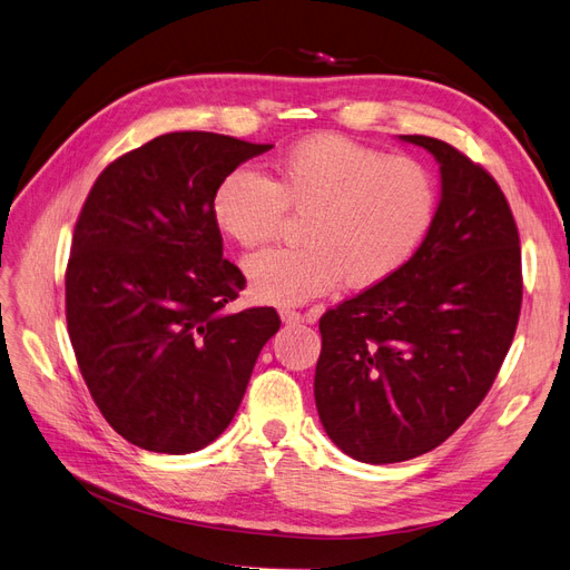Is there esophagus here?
Listing matches in <instances>:
<instances>
[{
    "mask_svg": "<svg viewBox=\"0 0 570 570\" xmlns=\"http://www.w3.org/2000/svg\"><path fill=\"white\" fill-rule=\"evenodd\" d=\"M281 318H283V323H289V325L304 323V314L295 312V308H281Z\"/></svg>",
    "mask_w": 570,
    "mask_h": 570,
    "instance_id": "1",
    "label": "esophagus"
}]
</instances>
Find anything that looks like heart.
<instances>
[{"mask_svg": "<svg viewBox=\"0 0 570 570\" xmlns=\"http://www.w3.org/2000/svg\"><path fill=\"white\" fill-rule=\"evenodd\" d=\"M440 187L423 161L314 135L273 164V178L239 166L218 183V228L247 249L278 235L287 212L304 214L299 247H275L245 262L254 295L302 304L340 281L366 289L404 271L435 226Z\"/></svg>", "mask_w": 570, "mask_h": 570, "instance_id": "b5f03b06", "label": "heart"}]
</instances>
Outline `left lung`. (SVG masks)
I'll return each mask as SVG.
<instances>
[{"label":"left lung","mask_w":570,"mask_h":570,"mask_svg":"<svg viewBox=\"0 0 570 570\" xmlns=\"http://www.w3.org/2000/svg\"><path fill=\"white\" fill-rule=\"evenodd\" d=\"M402 140L440 161L435 226L404 271L318 321V416L364 463L425 454L471 416L504 364L523 302L521 239L502 187L452 145Z\"/></svg>","instance_id":"1"}]
</instances>
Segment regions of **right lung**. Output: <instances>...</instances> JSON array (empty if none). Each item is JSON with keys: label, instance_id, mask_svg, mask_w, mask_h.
Returning a JSON list of instances; mask_svg holds the SVG:
<instances>
[{"label": "right lung", "instance_id": "add662e5", "mask_svg": "<svg viewBox=\"0 0 570 570\" xmlns=\"http://www.w3.org/2000/svg\"><path fill=\"white\" fill-rule=\"evenodd\" d=\"M183 130L111 161L76 220L66 323L101 416L135 446L187 454L214 442L278 333L273 306L226 314L247 281L223 258L218 183L268 151Z\"/></svg>", "mask_w": 570, "mask_h": 570}]
</instances>
